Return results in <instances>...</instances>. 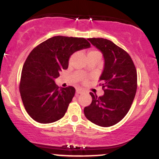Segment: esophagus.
<instances>
[{
	"label": "esophagus",
	"mask_w": 159,
	"mask_h": 159,
	"mask_svg": "<svg viewBox=\"0 0 159 159\" xmlns=\"http://www.w3.org/2000/svg\"><path fill=\"white\" fill-rule=\"evenodd\" d=\"M82 93H83V90H82V89H80V88L76 89V93L77 94H81Z\"/></svg>",
	"instance_id": "1"
}]
</instances>
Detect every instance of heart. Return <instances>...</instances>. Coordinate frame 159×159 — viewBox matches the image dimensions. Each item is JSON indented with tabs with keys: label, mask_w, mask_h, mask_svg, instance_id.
<instances>
[{
	"label": "heart",
	"mask_w": 159,
	"mask_h": 159,
	"mask_svg": "<svg viewBox=\"0 0 159 159\" xmlns=\"http://www.w3.org/2000/svg\"><path fill=\"white\" fill-rule=\"evenodd\" d=\"M90 54H100V55H101V54H100L99 52H98V51H95V50L90 51V52H88V54H87V55H90Z\"/></svg>",
	"instance_id": "b5f03b06"
}]
</instances>
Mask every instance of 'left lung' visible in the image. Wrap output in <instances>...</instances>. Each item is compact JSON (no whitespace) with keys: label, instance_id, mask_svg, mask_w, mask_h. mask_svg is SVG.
Instances as JSON below:
<instances>
[{"label":"left lung","instance_id":"left-lung-1","mask_svg":"<svg viewBox=\"0 0 159 159\" xmlns=\"http://www.w3.org/2000/svg\"><path fill=\"white\" fill-rule=\"evenodd\" d=\"M102 53L105 65L99 81L104 90L98 97L93 93L92 102L84 109L87 120L109 127L119 123L130 109L137 90V71L129 54L110 40L87 39Z\"/></svg>","mask_w":159,"mask_h":159}]
</instances>
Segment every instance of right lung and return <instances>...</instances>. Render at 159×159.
Segmentation results:
<instances>
[{"instance_id": "add662e5", "label": "right lung", "mask_w": 159, "mask_h": 159, "mask_svg": "<svg viewBox=\"0 0 159 159\" xmlns=\"http://www.w3.org/2000/svg\"><path fill=\"white\" fill-rule=\"evenodd\" d=\"M84 38L56 36L34 48L21 72L19 90L27 114L40 123H51L64 116L75 89L59 87L54 80L66 69L73 53L88 48Z\"/></svg>"}]
</instances>
